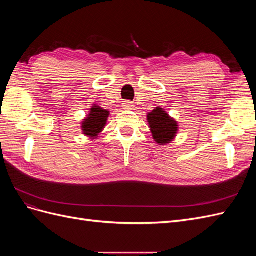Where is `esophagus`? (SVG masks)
<instances>
[{"label":"esophagus","mask_w":256,"mask_h":256,"mask_svg":"<svg viewBox=\"0 0 256 256\" xmlns=\"http://www.w3.org/2000/svg\"><path fill=\"white\" fill-rule=\"evenodd\" d=\"M122 109L131 110V109H134V106L132 104V102H124L122 104Z\"/></svg>","instance_id":"obj_1"}]
</instances>
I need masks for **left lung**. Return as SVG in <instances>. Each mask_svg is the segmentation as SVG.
I'll use <instances>...</instances> for the list:
<instances>
[{
  "label": "left lung",
  "instance_id": "obj_1",
  "mask_svg": "<svg viewBox=\"0 0 256 256\" xmlns=\"http://www.w3.org/2000/svg\"><path fill=\"white\" fill-rule=\"evenodd\" d=\"M147 122L152 138L157 144L166 145L175 138L178 131V124L162 108H156L147 114Z\"/></svg>",
  "mask_w": 256,
  "mask_h": 256
}]
</instances>
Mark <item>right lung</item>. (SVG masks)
<instances>
[{
    "label": "right lung",
    "mask_w": 256,
    "mask_h": 256,
    "mask_svg": "<svg viewBox=\"0 0 256 256\" xmlns=\"http://www.w3.org/2000/svg\"><path fill=\"white\" fill-rule=\"evenodd\" d=\"M109 115L110 111L104 110L97 104L92 106L90 109V113L81 124L83 134L90 138H96L104 129Z\"/></svg>",
    "instance_id": "1"
}]
</instances>
